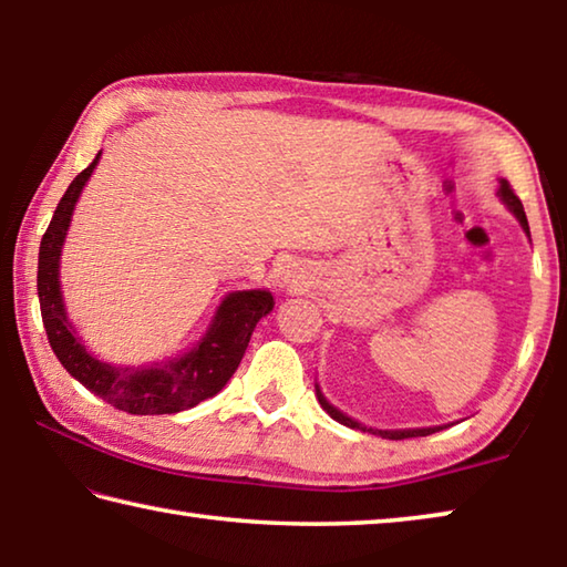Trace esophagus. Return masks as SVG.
<instances>
[{"label": "esophagus", "mask_w": 567, "mask_h": 567, "mask_svg": "<svg viewBox=\"0 0 567 567\" xmlns=\"http://www.w3.org/2000/svg\"><path fill=\"white\" fill-rule=\"evenodd\" d=\"M285 280H287V277H285Z\"/></svg>", "instance_id": "1"}]
</instances>
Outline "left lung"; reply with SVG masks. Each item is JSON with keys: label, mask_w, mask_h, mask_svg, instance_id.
Masks as SVG:
<instances>
[{"label": "left lung", "mask_w": 567, "mask_h": 567, "mask_svg": "<svg viewBox=\"0 0 567 567\" xmlns=\"http://www.w3.org/2000/svg\"><path fill=\"white\" fill-rule=\"evenodd\" d=\"M497 195H501V199H503V203L507 205V209H511V213L517 217V223L523 225V229H525V233H527V237H530V227H527V217H525L523 203H520V199H517V195H515L513 187H511V182H507V179H501V189H497ZM318 400H320L322 410L328 412V415H330L332 420H338L340 425H348V427H354V430H362V433H372V435H380V437H388V440L425 437V435H433V433H437V430H443V427H415V430H372V427H364V425H360L358 420L348 417V415H344V412H340L338 408H332L330 402L324 400V395H322V392H320V388H318Z\"/></svg>", "instance_id": "obj_1"}]
</instances>
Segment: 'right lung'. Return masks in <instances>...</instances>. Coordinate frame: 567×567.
Masks as SVG:
<instances>
[{
    "label": "right lung",
    "instance_id": "right-lung-1",
    "mask_svg": "<svg viewBox=\"0 0 567 567\" xmlns=\"http://www.w3.org/2000/svg\"><path fill=\"white\" fill-rule=\"evenodd\" d=\"M100 155L66 187L42 237L37 295H40L47 340H50L62 368L94 395L107 400L112 408L130 412V415H172V412L189 410L217 395L227 385V380L235 375L247 342L252 338L255 324L275 307L272 292H229L223 305L217 307L215 320L207 328L205 338L179 358L140 364V368H120V364L94 358L82 338H76L72 322L66 320L60 287V255L66 229L72 223L74 205L94 167H97Z\"/></svg>",
    "mask_w": 567,
    "mask_h": 567
}]
</instances>
